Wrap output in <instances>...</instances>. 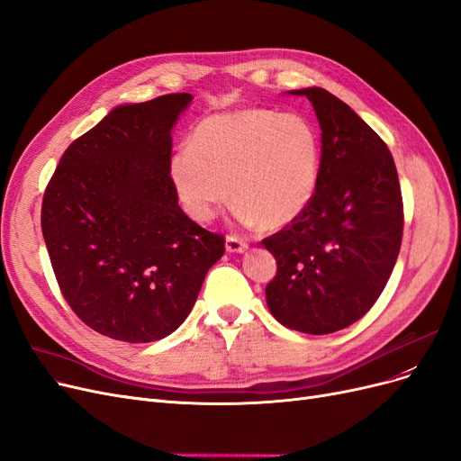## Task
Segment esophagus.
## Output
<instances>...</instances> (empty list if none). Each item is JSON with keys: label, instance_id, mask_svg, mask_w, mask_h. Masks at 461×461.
Returning <instances> with one entry per match:
<instances>
[{"label": "esophagus", "instance_id": "34e87169", "mask_svg": "<svg viewBox=\"0 0 461 461\" xmlns=\"http://www.w3.org/2000/svg\"><path fill=\"white\" fill-rule=\"evenodd\" d=\"M247 247H249L247 241L241 240V237H235V235L226 237V250L228 252H245Z\"/></svg>", "mask_w": 461, "mask_h": 461}]
</instances>
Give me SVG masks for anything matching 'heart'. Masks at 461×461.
<instances>
[{
  "label": "heart",
  "instance_id": "b5f03b06",
  "mask_svg": "<svg viewBox=\"0 0 461 461\" xmlns=\"http://www.w3.org/2000/svg\"><path fill=\"white\" fill-rule=\"evenodd\" d=\"M189 145L172 155L168 176L197 221H211L230 193L241 221L277 230L299 218L316 193L321 140L303 114L258 107L212 114L193 130Z\"/></svg>",
  "mask_w": 461,
  "mask_h": 461
}]
</instances>
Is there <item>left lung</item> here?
<instances>
[{"label": "left lung", "instance_id": "1", "mask_svg": "<svg viewBox=\"0 0 461 461\" xmlns=\"http://www.w3.org/2000/svg\"><path fill=\"white\" fill-rule=\"evenodd\" d=\"M291 94L316 111L320 180L304 212L262 241L277 262L266 303L285 328L328 335L358 321L387 285L402 243V193L387 143L347 103L323 87Z\"/></svg>", "mask_w": 461, "mask_h": 461}]
</instances>
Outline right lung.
<instances>
[{
  "label": "right lung",
  "mask_w": 461,
  "mask_h": 461,
  "mask_svg": "<svg viewBox=\"0 0 461 461\" xmlns=\"http://www.w3.org/2000/svg\"><path fill=\"white\" fill-rule=\"evenodd\" d=\"M191 94L114 107L63 153L41 233L65 301L87 328L153 343L197 301L224 235L195 224L170 182L172 128Z\"/></svg>",
  "instance_id": "1"
}]
</instances>
